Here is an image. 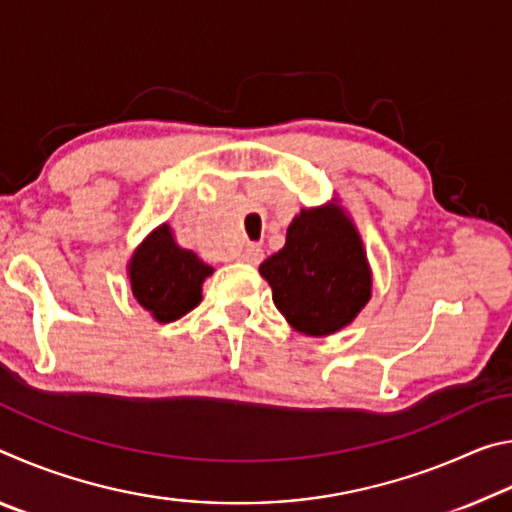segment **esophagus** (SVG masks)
<instances>
[{"mask_svg": "<svg viewBox=\"0 0 512 512\" xmlns=\"http://www.w3.org/2000/svg\"><path fill=\"white\" fill-rule=\"evenodd\" d=\"M262 259H264V250H262V246H257V244H248L239 253V262H246V264H253V266H257L259 262H262Z\"/></svg>", "mask_w": 512, "mask_h": 512, "instance_id": "obj_1", "label": "esophagus"}]
</instances>
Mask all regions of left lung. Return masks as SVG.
I'll use <instances>...</instances> for the list:
<instances>
[{
	"mask_svg": "<svg viewBox=\"0 0 512 512\" xmlns=\"http://www.w3.org/2000/svg\"><path fill=\"white\" fill-rule=\"evenodd\" d=\"M280 314L302 334L327 336L352 323L370 298L363 244L339 207L302 210L280 253L259 266Z\"/></svg>",
	"mask_w": 512,
	"mask_h": 512,
	"instance_id": "1",
	"label": "left lung"
}]
</instances>
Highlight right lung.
Returning a JSON list of instances; mask_svg holds the SVG:
<instances>
[{
	"instance_id": "right-lung-1",
	"label": "right lung",
	"mask_w": 512,
	"mask_h": 512,
	"mask_svg": "<svg viewBox=\"0 0 512 512\" xmlns=\"http://www.w3.org/2000/svg\"><path fill=\"white\" fill-rule=\"evenodd\" d=\"M214 268L192 250L176 246L169 225H162L131 259L133 296L160 323L183 318L201 302V284Z\"/></svg>"
}]
</instances>
